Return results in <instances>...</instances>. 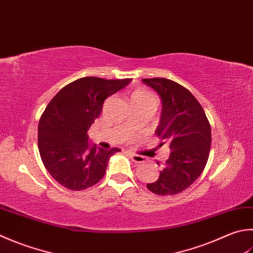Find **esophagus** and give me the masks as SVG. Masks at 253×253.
<instances>
[{"mask_svg": "<svg viewBox=\"0 0 253 253\" xmlns=\"http://www.w3.org/2000/svg\"><path fill=\"white\" fill-rule=\"evenodd\" d=\"M129 156L131 158V160L135 162V163H141V162H145V157L139 156V155H136V153H129Z\"/></svg>", "mask_w": 253, "mask_h": 253, "instance_id": "esophagus-1", "label": "esophagus"}]
</instances>
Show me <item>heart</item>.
Wrapping results in <instances>:
<instances>
[{"instance_id":"obj_1","label":"heart","mask_w":253,"mask_h":253,"mask_svg":"<svg viewBox=\"0 0 253 253\" xmlns=\"http://www.w3.org/2000/svg\"><path fill=\"white\" fill-rule=\"evenodd\" d=\"M137 98H153L152 94L149 93L143 88H140V90H137L132 95V100H137Z\"/></svg>"}]
</instances>
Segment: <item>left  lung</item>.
<instances>
[{"instance_id": "8db88e82", "label": "left lung", "mask_w": 253, "mask_h": 253, "mask_svg": "<svg viewBox=\"0 0 253 253\" xmlns=\"http://www.w3.org/2000/svg\"><path fill=\"white\" fill-rule=\"evenodd\" d=\"M161 98L162 110L156 133L170 143V157L148 190L157 195H175L199 177L209 160L211 143L210 122L193 94L165 78L142 79Z\"/></svg>"}]
</instances>
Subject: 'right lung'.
<instances>
[{
  "instance_id": "obj_1",
  "label": "right lung",
  "mask_w": 253,
  "mask_h": 253,
  "mask_svg": "<svg viewBox=\"0 0 253 253\" xmlns=\"http://www.w3.org/2000/svg\"><path fill=\"white\" fill-rule=\"evenodd\" d=\"M130 81L81 78L49 102L38 124V149L43 166L59 184L82 191L105 174L110 158L121 150L90 143L87 130L100 116L104 101Z\"/></svg>"
}]
</instances>
